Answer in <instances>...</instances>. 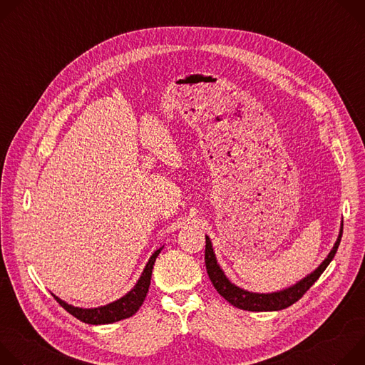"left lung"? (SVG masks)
I'll list each match as a JSON object with an SVG mask.
<instances>
[{
	"instance_id": "obj_1",
	"label": "left lung",
	"mask_w": 365,
	"mask_h": 365,
	"mask_svg": "<svg viewBox=\"0 0 365 365\" xmlns=\"http://www.w3.org/2000/svg\"><path fill=\"white\" fill-rule=\"evenodd\" d=\"M342 228H344V222L341 221L339 234H338V238H336L332 250L329 251L327 258L314 272H310L307 276H304L303 279H300L299 282H296L294 284H292L289 287H284V289L276 290V292H270V293L250 292V290H245V289L234 284L218 263L211 238L205 235V238H206L205 264H206L207 276H210L217 292L227 302H230L232 306H235L238 309L251 310V312H273V310L286 309L290 304H293L294 302H297L309 290V287L319 279V276L325 272V269L329 266V263L332 262V258L335 257L336 250L339 247L341 237H342Z\"/></svg>"
}]
</instances>
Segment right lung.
Instances as JSON below:
<instances>
[{
	"label": "right lung",
	"mask_w": 365,
	"mask_h": 365,
	"mask_svg": "<svg viewBox=\"0 0 365 365\" xmlns=\"http://www.w3.org/2000/svg\"><path fill=\"white\" fill-rule=\"evenodd\" d=\"M162 250H163V247L158 248L150 255L148 262L144 266L143 273L140 274L135 284L124 296H121L120 299H117L111 303L98 306V307H78V306L66 303L65 300H62L61 297H58L53 293H51V296H53L61 303V306L63 309H66L71 315H73L76 319H79L85 324H89V325H106V324H114V322L127 319V318L133 317L140 309V306L143 304V302L147 296V292H148L154 262Z\"/></svg>",
	"instance_id": "obj_1"
}]
</instances>
